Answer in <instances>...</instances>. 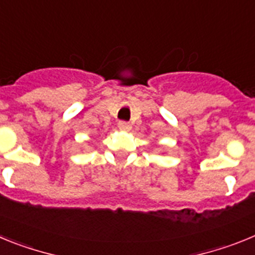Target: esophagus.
<instances>
[{
    "label": "esophagus",
    "instance_id": "obj_1",
    "mask_svg": "<svg viewBox=\"0 0 255 255\" xmlns=\"http://www.w3.org/2000/svg\"><path fill=\"white\" fill-rule=\"evenodd\" d=\"M119 126V129L123 130V131H130L131 130V125L129 123H126V121H120V123L117 124Z\"/></svg>",
    "mask_w": 255,
    "mask_h": 255
}]
</instances>
